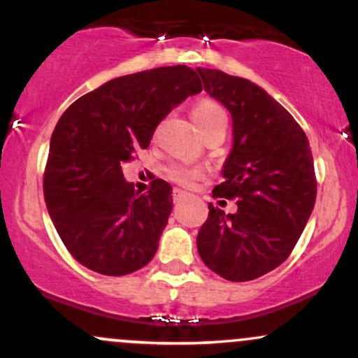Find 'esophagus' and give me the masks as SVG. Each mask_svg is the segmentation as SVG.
<instances>
[{
  "label": "esophagus",
  "instance_id": "34e87169",
  "mask_svg": "<svg viewBox=\"0 0 358 358\" xmlns=\"http://www.w3.org/2000/svg\"><path fill=\"white\" fill-rule=\"evenodd\" d=\"M171 195H173V200H175V202H178V200L185 199V196H187L188 193H187V192H183V190H180V188H173V193H171Z\"/></svg>",
  "mask_w": 358,
  "mask_h": 358
}]
</instances>
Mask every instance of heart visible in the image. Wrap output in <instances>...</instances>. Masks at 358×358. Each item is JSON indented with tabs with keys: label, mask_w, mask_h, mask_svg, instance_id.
Here are the masks:
<instances>
[{
	"label": "heart",
	"mask_w": 358,
	"mask_h": 358,
	"mask_svg": "<svg viewBox=\"0 0 358 358\" xmlns=\"http://www.w3.org/2000/svg\"><path fill=\"white\" fill-rule=\"evenodd\" d=\"M192 117L195 124L202 129L203 126L212 124L215 121H227V114L219 102L215 101H200L192 110ZM168 176L171 180L185 187H190L203 176V170L199 166L183 165V163H175V165L168 166Z\"/></svg>",
	"instance_id": "heart-1"
}]
</instances>
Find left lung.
<instances>
[{
	"label": "left lung",
	"instance_id": "left-lung-1",
	"mask_svg": "<svg viewBox=\"0 0 358 358\" xmlns=\"http://www.w3.org/2000/svg\"><path fill=\"white\" fill-rule=\"evenodd\" d=\"M196 71L232 116V150L213 196L239 199L234 213L208 203L196 249L219 276L252 281L286 261L313 212V155L305 131L264 89L215 69Z\"/></svg>",
	"mask_w": 358,
	"mask_h": 358
}]
</instances>
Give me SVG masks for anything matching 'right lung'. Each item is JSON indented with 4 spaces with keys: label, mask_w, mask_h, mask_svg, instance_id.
<instances>
[{
    "label": "right lung",
    "mask_w": 358,
    "mask_h": 358,
    "mask_svg": "<svg viewBox=\"0 0 358 358\" xmlns=\"http://www.w3.org/2000/svg\"><path fill=\"white\" fill-rule=\"evenodd\" d=\"M200 90L199 76L187 65L151 69L106 82L62 114L43 195L62 242L82 266L124 276L153 259L173 208L171 187L156 178L146 195H138L121 165Z\"/></svg>",
    "instance_id": "obj_1"
}]
</instances>
